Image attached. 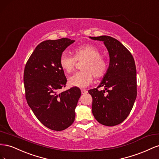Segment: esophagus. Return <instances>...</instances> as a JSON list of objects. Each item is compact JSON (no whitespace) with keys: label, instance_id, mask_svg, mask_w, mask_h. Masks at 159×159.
Masks as SVG:
<instances>
[{"label":"esophagus","instance_id":"34e87169","mask_svg":"<svg viewBox=\"0 0 159 159\" xmlns=\"http://www.w3.org/2000/svg\"><path fill=\"white\" fill-rule=\"evenodd\" d=\"M81 93L84 94V95H85V94L88 93V91L86 89H81Z\"/></svg>","mask_w":159,"mask_h":159}]
</instances>
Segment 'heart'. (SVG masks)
I'll list each match as a JSON object with an SVG mask.
<instances>
[{"mask_svg": "<svg viewBox=\"0 0 159 159\" xmlns=\"http://www.w3.org/2000/svg\"><path fill=\"white\" fill-rule=\"evenodd\" d=\"M74 56L66 52L60 57L61 68L67 73H70L75 68L77 61H84L81 70L72 75L68 79V84L71 86L78 88H85L88 86L93 79L104 75L107 70V61L101 56L100 50L91 44H86L77 47L74 51Z\"/></svg>", "mask_w": 159, "mask_h": 159, "instance_id": "obj_1", "label": "heart"}]
</instances>
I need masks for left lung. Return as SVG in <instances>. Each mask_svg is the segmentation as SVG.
<instances>
[{
	"instance_id": "8db88e82",
	"label": "left lung",
	"mask_w": 159,
	"mask_h": 159,
	"mask_svg": "<svg viewBox=\"0 0 159 159\" xmlns=\"http://www.w3.org/2000/svg\"><path fill=\"white\" fill-rule=\"evenodd\" d=\"M90 38L103 41L109 54V66L102 81L97 88L88 91L93 98L92 113L103 125H117L128 117L137 98L135 63L131 53L115 38ZM101 87L105 90L99 91Z\"/></svg>"
}]
</instances>
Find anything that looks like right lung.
Masks as SVG:
<instances>
[{
	"label": "right lung",
	"instance_id": "obj_1",
	"mask_svg": "<svg viewBox=\"0 0 159 159\" xmlns=\"http://www.w3.org/2000/svg\"><path fill=\"white\" fill-rule=\"evenodd\" d=\"M74 42L63 38L40 43L28 60L24 71L28 105L37 119L54 131H62L74 123L75 108L81 96L78 87L59 93L67 82L60 57Z\"/></svg>",
	"mask_w": 159,
	"mask_h": 159
}]
</instances>
